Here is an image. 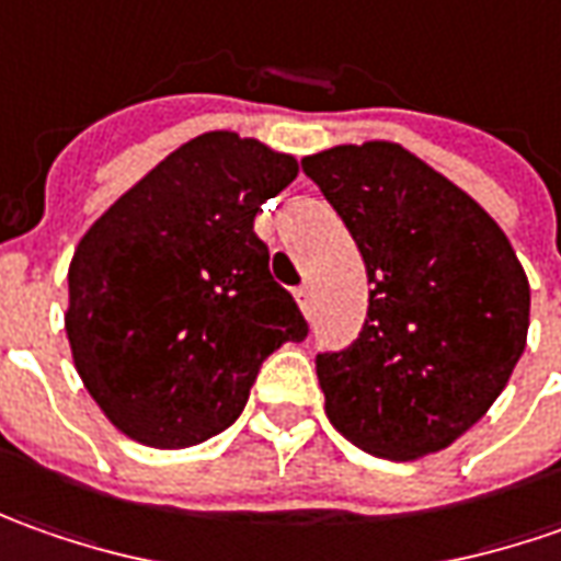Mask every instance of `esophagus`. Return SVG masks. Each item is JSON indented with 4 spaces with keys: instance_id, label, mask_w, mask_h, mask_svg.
Wrapping results in <instances>:
<instances>
[{
    "instance_id": "1",
    "label": "esophagus",
    "mask_w": 561,
    "mask_h": 561,
    "mask_svg": "<svg viewBox=\"0 0 561 561\" xmlns=\"http://www.w3.org/2000/svg\"><path fill=\"white\" fill-rule=\"evenodd\" d=\"M295 298H298V307L310 317V288L307 285H300V288H295Z\"/></svg>"
}]
</instances>
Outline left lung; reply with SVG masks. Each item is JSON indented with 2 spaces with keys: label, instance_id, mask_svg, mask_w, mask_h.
I'll return each instance as SVG.
<instances>
[{
  "label": "left lung",
  "instance_id": "obj_1",
  "mask_svg": "<svg viewBox=\"0 0 561 561\" xmlns=\"http://www.w3.org/2000/svg\"><path fill=\"white\" fill-rule=\"evenodd\" d=\"M300 167L373 285L359 339L317 357L329 422L385 459L450 447L491 410L528 341L531 288L506 232L397 142L325 148Z\"/></svg>",
  "mask_w": 561,
  "mask_h": 561
}]
</instances>
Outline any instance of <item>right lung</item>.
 <instances>
[{"instance_id":"add662e5","label":"right lung","mask_w":561,"mask_h":561,"mask_svg":"<svg viewBox=\"0 0 561 561\" xmlns=\"http://www.w3.org/2000/svg\"><path fill=\"white\" fill-rule=\"evenodd\" d=\"M291 154L217 129L167 154L80 239L68 270L73 366L126 437L180 450L229 428L261 363L307 339L254 217Z\"/></svg>"}]
</instances>
